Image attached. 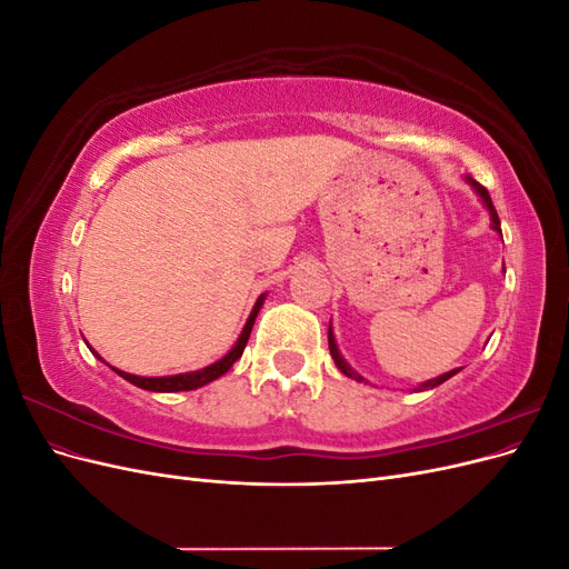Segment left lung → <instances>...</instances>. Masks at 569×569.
<instances>
[{
    "instance_id": "1",
    "label": "left lung",
    "mask_w": 569,
    "mask_h": 569,
    "mask_svg": "<svg viewBox=\"0 0 569 569\" xmlns=\"http://www.w3.org/2000/svg\"><path fill=\"white\" fill-rule=\"evenodd\" d=\"M468 182L475 187V192L481 197V201H485V206L489 209V216H491V228L496 230V232H501V220H498V213H496V209H493V203H491V197H489V192H487V187H481L479 182H475L472 178H468ZM327 343H330V353H332V358H335V363H337V368L347 375V377H351V380H356V382H366V377H360L347 360L341 358V353H339V349H337V341H335V335H332V325H330V330H327ZM458 370H451V372H446V375H439V377H435V380H427V382H422L420 387H418V391H425V389H435V387H439V385H443L446 380H449V377H453Z\"/></svg>"
}]
</instances>
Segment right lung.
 Instances as JSON below:
<instances>
[{"instance_id": "right-lung-1", "label": "right lung", "mask_w": 569, "mask_h": 569, "mask_svg": "<svg viewBox=\"0 0 569 569\" xmlns=\"http://www.w3.org/2000/svg\"><path fill=\"white\" fill-rule=\"evenodd\" d=\"M263 299H266V295L258 297L253 311H251V316H249V320L244 325V330H242V335H239V339H237L234 347L230 349V353H226L220 360H216V363L209 366V368H201V370H194V372H182V375H170V377H140V375H130V372H123V370H116L111 366L109 368L113 372H118L120 377H123V380H128L130 385L140 387V389H147V391H189V389H199L203 385H209V382L218 380L220 375H226L232 368L234 360L244 353V347H247V341H249L253 320H256L258 311H261ZM92 353L101 360V356L94 349H92Z\"/></svg>"}]
</instances>
